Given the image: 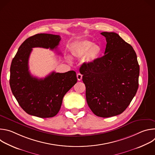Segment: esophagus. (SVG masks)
Segmentation results:
<instances>
[{
	"instance_id": "esophagus-1",
	"label": "esophagus",
	"mask_w": 155,
	"mask_h": 155,
	"mask_svg": "<svg viewBox=\"0 0 155 155\" xmlns=\"http://www.w3.org/2000/svg\"><path fill=\"white\" fill-rule=\"evenodd\" d=\"M82 76H83V75H82L81 74H80V73L77 74V79H78V81H80V80L82 79Z\"/></svg>"
}]
</instances>
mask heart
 <instances>
[{
  "label": "heart",
  "instance_id": "obj_1",
  "mask_svg": "<svg viewBox=\"0 0 155 155\" xmlns=\"http://www.w3.org/2000/svg\"><path fill=\"white\" fill-rule=\"evenodd\" d=\"M72 54L76 58H83V62L91 64L95 62L102 53L101 47L89 40H81L75 43L71 48Z\"/></svg>",
  "mask_w": 155,
  "mask_h": 155
}]
</instances>
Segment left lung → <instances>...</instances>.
I'll use <instances>...</instances> for the list:
<instances>
[{"instance_id":"8db88e82","label":"left lung","mask_w":155,"mask_h":155,"mask_svg":"<svg viewBox=\"0 0 155 155\" xmlns=\"http://www.w3.org/2000/svg\"><path fill=\"white\" fill-rule=\"evenodd\" d=\"M107 41L104 55L80 68L88 106L97 117L123 113L139 87V65L133 48L115 32L101 33Z\"/></svg>"}]
</instances>
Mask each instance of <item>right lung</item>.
I'll use <instances>...</instances> for the list:
<instances>
[{
  "label": "right lung",
  "instance_id": "obj_1",
  "mask_svg": "<svg viewBox=\"0 0 155 155\" xmlns=\"http://www.w3.org/2000/svg\"><path fill=\"white\" fill-rule=\"evenodd\" d=\"M61 38L58 35L37 34L27 38L13 59L10 85L19 105L29 115L40 118L54 117L61 108L62 99L77 82L74 71L51 72L44 78L30 74L29 58L33 48L56 49Z\"/></svg>",
  "mask_w": 155,
  "mask_h": 155
}]
</instances>
